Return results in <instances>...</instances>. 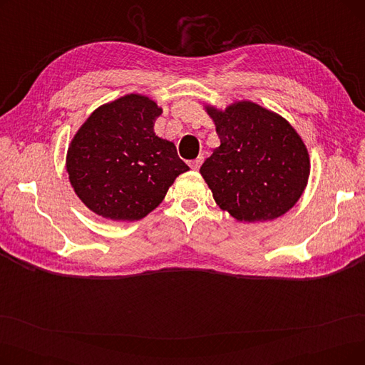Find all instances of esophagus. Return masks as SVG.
<instances>
[{
  "mask_svg": "<svg viewBox=\"0 0 365 365\" xmlns=\"http://www.w3.org/2000/svg\"><path fill=\"white\" fill-rule=\"evenodd\" d=\"M202 161H204V157H197L194 161H190L189 163V165H190V168H192V170H198L200 167H201V164H202Z\"/></svg>",
  "mask_w": 365,
  "mask_h": 365,
  "instance_id": "esophagus-1",
  "label": "esophagus"
}]
</instances>
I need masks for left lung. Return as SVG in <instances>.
<instances>
[{"label": "left lung", "mask_w": 365, "mask_h": 365, "mask_svg": "<svg viewBox=\"0 0 365 365\" xmlns=\"http://www.w3.org/2000/svg\"><path fill=\"white\" fill-rule=\"evenodd\" d=\"M220 146L200 168L222 210L240 222L272 220L297 202L308 183L309 155L297 131L253 102L207 106Z\"/></svg>", "instance_id": "1"}]
</instances>
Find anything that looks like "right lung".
I'll list each match as a JSON object with an SVG mask.
<instances>
[{
  "mask_svg": "<svg viewBox=\"0 0 365 365\" xmlns=\"http://www.w3.org/2000/svg\"><path fill=\"white\" fill-rule=\"evenodd\" d=\"M163 112L146 96L127 94L96 109L73 136L66 157L80 200L112 220H140L189 167L153 124Z\"/></svg>",
  "mask_w": 365,
  "mask_h": 365,
  "instance_id": "1",
  "label": "right lung"
}]
</instances>
